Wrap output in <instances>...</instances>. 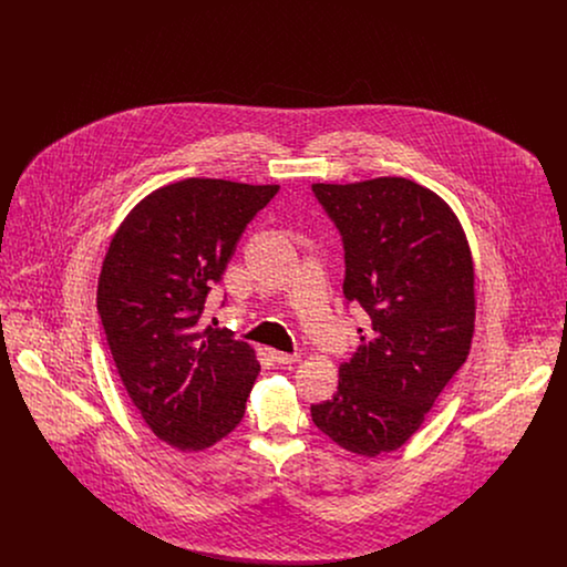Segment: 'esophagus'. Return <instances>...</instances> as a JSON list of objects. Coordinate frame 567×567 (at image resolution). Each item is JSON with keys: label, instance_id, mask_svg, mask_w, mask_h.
<instances>
[{"label": "esophagus", "instance_id": "obj_1", "mask_svg": "<svg viewBox=\"0 0 567 567\" xmlns=\"http://www.w3.org/2000/svg\"><path fill=\"white\" fill-rule=\"evenodd\" d=\"M270 357L278 365H293L299 361V354H289V352L270 351Z\"/></svg>", "mask_w": 567, "mask_h": 567}]
</instances>
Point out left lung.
Masks as SVG:
<instances>
[{"label":"left lung","mask_w":567,"mask_h":567,"mask_svg":"<svg viewBox=\"0 0 567 567\" xmlns=\"http://www.w3.org/2000/svg\"><path fill=\"white\" fill-rule=\"evenodd\" d=\"M312 190L344 244V297L370 317L315 425L361 457L398 451L465 363L476 319L474 264L451 206L408 178Z\"/></svg>","instance_id":"8db88e82"}]
</instances>
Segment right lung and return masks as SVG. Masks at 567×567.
Here are the masks:
<instances>
[{"mask_svg": "<svg viewBox=\"0 0 567 567\" xmlns=\"http://www.w3.org/2000/svg\"><path fill=\"white\" fill-rule=\"evenodd\" d=\"M278 189L216 178L165 185L110 243L97 312L112 359L144 423L183 453L240 425L261 370L246 342L202 315L246 225Z\"/></svg>", "mask_w": 567, "mask_h": 567, "instance_id": "1", "label": "right lung"}]
</instances>
